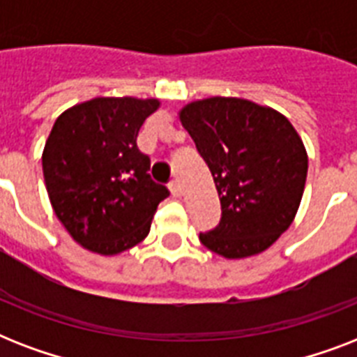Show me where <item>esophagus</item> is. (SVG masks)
<instances>
[{
  "label": "esophagus",
  "instance_id": "obj_1",
  "mask_svg": "<svg viewBox=\"0 0 357 357\" xmlns=\"http://www.w3.org/2000/svg\"><path fill=\"white\" fill-rule=\"evenodd\" d=\"M168 189H170V192H172L174 196H181V185H179L178 179H172L170 185H168Z\"/></svg>",
  "mask_w": 357,
  "mask_h": 357
}]
</instances>
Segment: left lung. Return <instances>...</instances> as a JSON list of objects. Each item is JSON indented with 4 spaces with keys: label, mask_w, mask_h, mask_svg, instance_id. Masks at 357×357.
<instances>
[{
    "label": "left lung",
    "mask_w": 357,
    "mask_h": 357,
    "mask_svg": "<svg viewBox=\"0 0 357 357\" xmlns=\"http://www.w3.org/2000/svg\"><path fill=\"white\" fill-rule=\"evenodd\" d=\"M179 122L211 170L222 218L202 244L226 259L271 248L298 211L307 178L305 146L276 109L213 96L187 103Z\"/></svg>",
    "instance_id": "left-lung-1"
}]
</instances>
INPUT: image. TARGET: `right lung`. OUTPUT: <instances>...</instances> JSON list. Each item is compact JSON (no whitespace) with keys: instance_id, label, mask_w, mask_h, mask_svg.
Instances as JSON below:
<instances>
[{"instance_id":"obj_1","label":"right lung","mask_w":357,"mask_h":357,"mask_svg":"<svg viewBox=\"0 0 357 357\" xmlns=\"http://www.w3.org/2000/svg\"><path fill=\"white\" fill-rule=\"evenodd\" d=\"M155 98H92L66 109L42 151L55 217L75 243L100 255L133 248L148 235L159 202L170 192L151 181L150 159L137 148Z\"/></svg>"}]
</instances>
